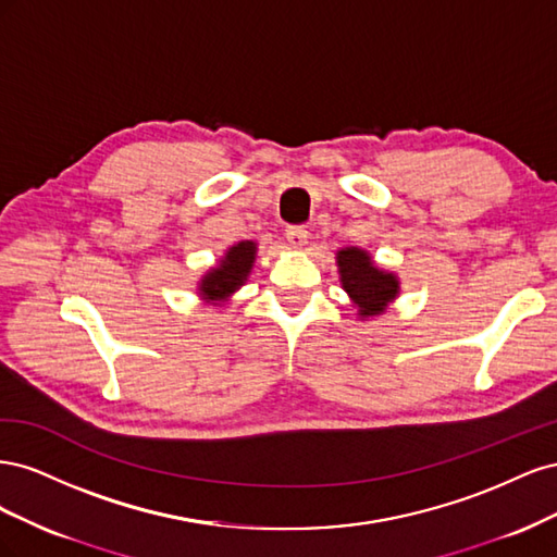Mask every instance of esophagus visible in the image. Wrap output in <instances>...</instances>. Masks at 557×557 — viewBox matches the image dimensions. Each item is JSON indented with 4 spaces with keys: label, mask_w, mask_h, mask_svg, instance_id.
<instances>
[{
    "label": "esophagus",
    "mask_w": 557,
    "mask_h": 557,
    "mask_svg": "<svg viewBox=\"0 0 557 557\" xmlns=\"http://www.w3.org/2000/svg\"><path fill=\"white\" fill-rule=\"evenodd\" d=\"M285 239H288L290 248L299 250V248H305V246H307L309 232H307L305 227H288V230H285Z\"/></svg>",
    "instance_id": "obj_1"
}]
</instances>
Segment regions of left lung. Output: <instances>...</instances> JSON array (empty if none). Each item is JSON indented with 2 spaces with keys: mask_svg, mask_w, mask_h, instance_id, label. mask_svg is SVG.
I'll return each mask as SVG.
<instances>
[{
  "mask_svg": "<svg viewBox=\"0 0 557 557\" xmlns=\"http://www.w3.org/2000/svg\"><path fill=\"white\" fill-rule=\"evenodd\" d=\"M339 283L360 320L379 318L399 297V276L374 262L372 252L360 246L336 250Z\"/></svg>",
  "mask_w": 557,
  "mask_h": 557,
  "instance_id": "obj_1",
  "label": "left lung"
}]
</instances>
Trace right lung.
Masks as SVG:
<instances>
[{
	"label": "right lung",
	"instance_id": "add662e5",
	"mask_svg": "<svg viewBox=\"0 0 557 557\" xmlns=\"http://www.w3.org/2000/svg\"><path fill=\"white\" fill-rule=\"evenodd\" d=\"M258 258V242H237L197 281V295L207 307H227L246 285Z\"/></svg>",
	"mask_w": 557,
	"mask_h": 557
}]
</instances>
